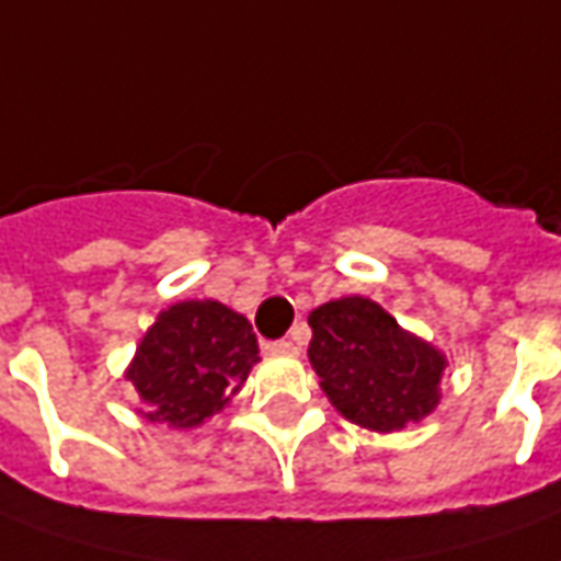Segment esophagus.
I'll return each mask as SVG.
<instances>
[{"mask_svg": "<svg viewBox=\"0 0 561 561\" xmlns=\"http://www.w3.org/2000/svg\"><path fill=\"white\" fill-rule=\"evenodd\" d=\"M270 352H276V355H297V343L294 340H276Z\"/></svg>", "mask_w": 561, "mask_h": 561, "instance_id": "34e87169", "label": "esophagus"}]
</instances>
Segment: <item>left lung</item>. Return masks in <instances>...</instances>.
<instances>
[{"instance_id":"8db88e82","label":"left lung","mask_w":561,"mask_h":561,"mask_svg":"<svg viewBox=\"0 0 561 561\" xmlns=\"http://www.w3.org/2000/svg\"><path fill=\"white\" fill-rule=\"evenodd\" d=\"M309 364L343 419L391 434L437 410L446 355L403 331L376 300H328L309 312Z\"/></svg>"}]
</instances>
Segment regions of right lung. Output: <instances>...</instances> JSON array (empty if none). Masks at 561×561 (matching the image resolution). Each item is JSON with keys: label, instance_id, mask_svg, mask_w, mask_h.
<instances>
[{"label": "right lung", "instance_id": "right-lung-1", "mask_svg": "<svg viewBox=\"0 0 561 561\" xmlns=\"http://www.w3.org/2000/svg\"><path fill=\"white\" fill-rule=\"evenodd\" d=\"M257 355L252 321L218 300H182L160 312L124 376L145 422L199 428L242 389Z\"/></svg>", "mask_w": 561, "mask_h": 561}]
</instances>
